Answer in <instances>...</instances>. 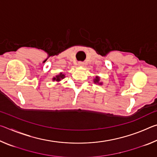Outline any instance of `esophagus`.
<instances>
[{"mask_svg":"<svg viewBox=\"0 0 157 157\" xmlns=\"http://www.w3.org/2000/svg\"><path fill=\"white\" fill-rule=\"evenodd\" d=\"M78 66H80V67H83V66H84V62H78Z\"/></svg>","mask_w":157,"mask_h":157,"instance_id":"obj_1","label":"esophagus"}]
</instances>
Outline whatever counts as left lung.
<instances>
[{
	"label": "left lung",
	"mask_w": 157,
	"mask_h": 157,
	"mask_svg": "<svg viewBox=\"0 0 157 157\" xmlns=\"http://www.w3.org/2000/svg\"><path fill=\"white\" fill-rule=\"evenodd\" d=\"M100 78L99 76H95V78L94 79V82L95 84H98L99 85H102V82H100Z\"/></svg>",
	"instance_id": "left-lung-1"
}]
</instances>
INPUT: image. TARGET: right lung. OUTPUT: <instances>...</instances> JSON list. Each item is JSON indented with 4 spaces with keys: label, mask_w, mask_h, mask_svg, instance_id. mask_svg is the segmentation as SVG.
Wrapping results in <instances>:
<instances>
[{
    "label": "right lung",
    "mask_w": 157,
    "mask_h": 157,
    "mask_svg": "<svg viewBox=\"0 0 157 157\" xmlns=\"http://www.w3.org/2000/svg\"><path fill=\"white\" fill-rule=\"evenodd\" d=\"M63 78H65V74L63 73H60L59 74H58L57 75L53 77V78H52V81L53 82L56 81L57 82H59Z\"/></svg>",
    "instance_id": "right-lung-1"
}]
</instances>
